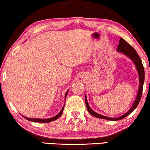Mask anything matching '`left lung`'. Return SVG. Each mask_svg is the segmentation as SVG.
<instances>
[{
	"label": "left lung",
	"mask_w": 150,
	"mask_h": 150,
	"mask_svg": "<svg viewBox=\"0 0 150 150\" xmlns=\"http://www.w3.org/2000/svg\"><path fill=\"white\" fill-rule=\"evenodd\" d=\"M117 50L118 52H122L127 55L128 57L132 59L133 62L136 65L137 69L139 72V81H140V85H139V91L138 93H137V96L135 99V101L133 104V105L130 110H128V112H126V114H124V115L118 118H110L108 117H105L102 115H100L98 113H96V112H94L93 110L91 109V108L89 107V104H88L87 98L85 96V104L86 106H87V110L92 115L96 117L100 118V119H104V120H110V121H117L120 120L126 117V116H128L129 114H130L133 110H134L135 108L137 107L138 104L140 102L141 96H142V92H143V83H144V80H145V71H144V67H143L142 61H141V59L138 54H137V51L135 50V49L133 48L132 46H130V44H128V42H126L124 39L121 38L120 40V42H119V45L117 47Z\"/></svg>",
	"instance_id": "obj_1"
}]
</instances>
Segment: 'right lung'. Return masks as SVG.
<instances>
[{"label":"right lung","instance_id":"right-lung-1","mask_svg":"<svg viewBox=\"0 0 150 150\" xmlns=\"http://www.w3.org/2000/svg\"><path fill=\"white\" fill-rule=\"evenodd\" d=\"M68 93V91L66 92V93H65V99H66V97H67V94ZM65 106V105H64ZM64 106H63V107L61 110L60 111V112L57 115L54 116V117H52V118H49V119H30V118H28V117H24V118L26 119V120H28V121H31V122H40V123H49L50 122H52V121H54L58 119L59 117L61 115V114H62V112L63 111V108H64Z\"/></svg>","mask_w":150,"mask_h":150}]
</instances>
